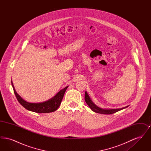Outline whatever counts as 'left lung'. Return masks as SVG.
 I'll return each mask as SVG.
<instances>
[{
	"mask_svg": "<svg viewBox=\"0 0 151 151\" xmlns=\"http://www.w3.org/2000/svg\"><path fill=\"white\" fill-rule=\"evenodd\" d=\"M85 101L86 102V104L91 109V110L97 113H100L102 114H111L115 113L116 112L121 110L123 109L127 108L129 106H125L124 108H119V109H102L100 108L96 105L93 103V102L91 99L89 95L87 93L86 91L85 93Z\"/></svg>",
	"mask_w": 151,
	"mask_h": 151,
	"instance_id": "left-lung-1",
	"label": "left lung"
}]
</instances>
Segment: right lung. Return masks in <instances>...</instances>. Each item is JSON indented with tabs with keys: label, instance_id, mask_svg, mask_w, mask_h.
<instances>
[{
	"label": "right lung",
	"instance_id": "1",
	"mask_svg": "<svg viewBox=\"0 0 151 151\" xmlns=\"http://www.w3.org/2000/svg\"><path fill=\"white\" fill-rule=\"evenodd\" d=\"M11 83L14 89V94L19 102L24 108H25L28 110L37 113H51L57 110L61 104L66 89L68 87V86H65V88L61 89L56 95L48 100L39 103H31L22 99V97L16 92L12 81H11Z\"/></svg>",
	"mask_w": 151,
	"mask_h": 151
}]
</instances>
